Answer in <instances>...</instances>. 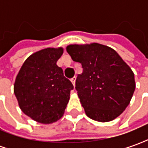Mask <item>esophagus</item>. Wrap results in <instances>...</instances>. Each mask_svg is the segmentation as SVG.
<instances>
[{"instance_id": "esophagus-1", "label": "esophagus", "mask_w": 148, "mask_h": 148, "mask_svg": "<svg viewBox=\"0 0 148 148\" xmlns=\"http://www.w3.org/2000/svg\"><path fill=\"white\" fill-rule=\"evenodd\" d=\"M71 82H72V84L74 85V86H75V81H76V77H72L71 79Z\"/></svg>"}]
</instances>
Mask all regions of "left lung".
<instances>
[{"label": "left lung", "instance_id": "left-lung-1", "mask_svg": "<svg viewBox=\"0 0 148 148\" xmlns=\"http://www.w3.org/2000/svg\"><path fill=\"white\" fill-rule=\"evenodd\" d=\"M66 51L83 68L75 88L87 116L99 122L119 116L129 105L136 88L129 66L115 50L97 42L71 44Z\"/></svg>", "mask_w": 148, "mask_h": 148}]
</instances>
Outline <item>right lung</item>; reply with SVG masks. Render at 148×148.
<instances>
[{
	"mask_svg": "<svg viewBox=\"0 0 148 148\" xmlns=\"http://www.w3.org/2000/svg\"><path fill=\"white\" fill-rule=\"evenodd\" d=\"M62 54V47L35 52L24 61L15 80L14 93L21 109L41 124L61 119L74 89L56 64Z\"/></svg>",
	"mask_w": 148,
	"mask_h": 148,
	"instance_id": "1",
	"label": "right lung"
}]
</instances>
